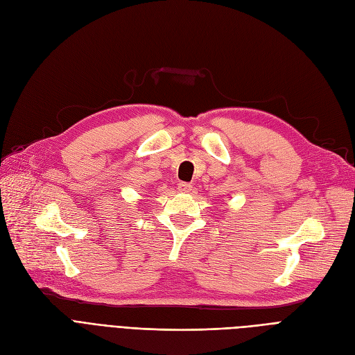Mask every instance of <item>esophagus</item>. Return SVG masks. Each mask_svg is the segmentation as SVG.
<instances>
[{
    "instance_id": "1",
    "label": "esophagus",
    "mask_w": 355,
    "mask_h": 355,
    "mask_svg": "<svg viewBox=\"0 0 355 355\" xmlns=\"http://www.w3.org/2000/svg\"><path fill=\"white\" fill-rule=\"evenodd\" d=\"M178 189H179L180 192H191V191H192V185H191V183H187V182H182V183H179V187H178Z\"/></svg>"
}]
</instances>
